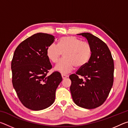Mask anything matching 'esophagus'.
<instances>
[{
	"label": "esophagus",
	"mask_w": 128,
	"mask_h": 128,
	"mask_svg": "<svg viewBox=\"0 0 128 128\" xmlns=\"http://www.w3.org/2000/svg\"><path fill=\"white\" fill-rule=\"evenodd\" d=\"M62 79H66V78H67V77H68V76L66 75V74H62Z\"/></svg>",
	"instance_id": "34e87169"
}]
</instances>
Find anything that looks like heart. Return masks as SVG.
<instances>
[{"label": "heart", "mask_w": 128, "mask_h": 128, "mask_svg": "<svg viewBox=\"0 0 128 128\" xmlns=\"http://www.w3.org/2000/svg\"><path fill=\"white\" fill-rule=\"evenodd\" d=\"M64 59L56 65L55 70L62 74L71 72L74 66L81 68L88 63L92 54V47L86 42H82L73 36H63L58 45L52 43L48 47L46 54L52 62H58L62 54Z\"/></svg>", "instance_id": "heart-1"}]
</instances>
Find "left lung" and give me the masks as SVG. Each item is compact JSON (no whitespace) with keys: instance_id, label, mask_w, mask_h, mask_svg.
<instances>
[{"instance_id":"1","label":"left lung","mask_w":128,"mask_h":128,"mask_svg":"<svg viewBox=\"0 0 128 128\" xmlns=\"http://www.w3.org/2000/svg\"><path fill=\"white\" fill-rule=\"evenodd\" d=\"M77 35L86 38L92 47V54L88 63L69 76L71 95L78 106L94 109L104 102L113 85L114 60L107 44L99 38L89 33Z\"/></svg>"}]
</instances>
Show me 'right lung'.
I'll use <instances>...</instances> for the list:
<instances>
[{
  "mask_svg": "<svg viewBox=\"0 0 128 128\" xmlns=\"http://www.w3.org/2000/svg\"><path fill=\"white\" fill-rule=\"evenodd\" d=\"M54 40L48 34H34L17 46L13 56V86L22 104L33 111L52 104L56 88L62 81L58 72L47 76L52 66L46 51Z\"/></svg>",
  "mask_w": 128,
  "mask_h": 128,
  "instance_id": "right-lung-1",
  "label": "right lung"
}]
</instances>
